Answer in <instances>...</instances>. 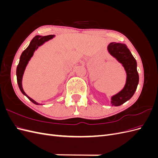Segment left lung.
I'll use <instances>...</instances> for the list:
<instances>
[{
	"instance_id": "1",
	"label": "left lung",
	"mask_w": 158,
	"mask_h": 158,
	"mask_svg": "<svg viewBox=\"0 0 158 158\" xmlns=\"http://www.w3.org/2000/svg\"><path fill=\"white\" fill-rule=\"evenodd\" d=\"M108 51L125 68L127 73V81L125 87L111 98V105L119 106L130 99L136 90L139 76L137 71V63L135 57L125 44L120 43H111L107 47Z\"/></svg>"
}]
</instances>
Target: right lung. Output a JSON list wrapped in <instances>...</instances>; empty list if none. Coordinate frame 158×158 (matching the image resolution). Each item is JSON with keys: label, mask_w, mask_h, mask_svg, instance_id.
<instances>
[{"label": "right lung", "mask_w": 158, "mask_h": 158, "mask_svg": "<svg viewBox=\"0 0 158 158\" xmlns=\"http://www.w3.org/2000/svg\"><path fill=\"white\" fill-rule=\"evenodd\" d=\"M55 37V35H49L46 36H41V35H36L32 39L31 41L30 44L27 48L22 52V53L20 56V61H19V64L17 66L16 69V76H17V82L18 84V87L20 88L22 93L26 95V96L29 99L30 101L35 105H40V103H37L35 101H34L33 99L30 98L28 95L25 93L24 91L22 88V77L23 75V73H24L26 66L28 63V62L31 58L34 51L41 45L44 44L45 42L49 41L51 39H52Z\"/></svg>", "instance_id": "right-lung-1"}]
</instances>
